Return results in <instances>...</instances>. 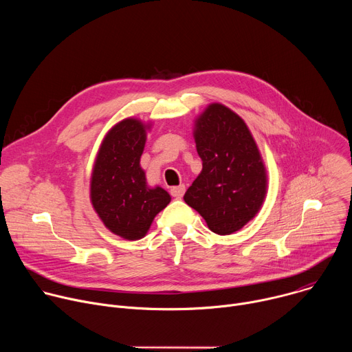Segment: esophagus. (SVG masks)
I'll use <instances>...</instances> for the list:
<instances>
[{
    "label": "esophagus",
    "instance_id": "1",
    "mask_svg": "<svg viewBox=\"0 0 352 352\" xmlns=\"http://www.w3.org/2000/svg\"><path fill=\"white\" fill-rule=\"evenodd\" d=\"M170 192H171V195H173L175 199H181V197L184 196V193H185V185L173 186V188L170 189Z\"/></svg>",
    "mask_w": 352,
    "mask_h": 352
}]
</instances>
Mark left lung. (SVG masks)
Listing matches in <instances>:
<instances>
[{
    "instance_id": "obj_1",
    "label": "left lung",
    "mask_w": 352,
    "mask_h": 352,
    "mask_svg": "<svg viewBox=\"0 0 352 352\" xmlns=\"http://www.w3.org/2000/svg\"><path fill=\"white\" fill-rule=\"evenodd\" d=\"M193 138L204 168L184 200L213 232L232 234L258 214L267 192L258 144L245 121L220 103L196 118Z\"/></svg>"
}]
</instances>
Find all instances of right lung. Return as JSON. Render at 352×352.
Here are the masks:
<instances>
[{
	"mask_svg": "<svg viewBox=\"0 0 352 352\" xmlns=\"http://www.w3.org/2000/svg\"><path fill=\"white\" fill-rule=\"evenodd\" d=\"M148 124L125 118L104 136L90 179V200L100 220L116 235L135 241L171 202L160 186L150 188L140 167Z\"/></svg>",
	"mask_w": 352,
	"mask_h": 352,
	"instance_id": "add662e5",
	"label": "right lung"
}]
</instances>
